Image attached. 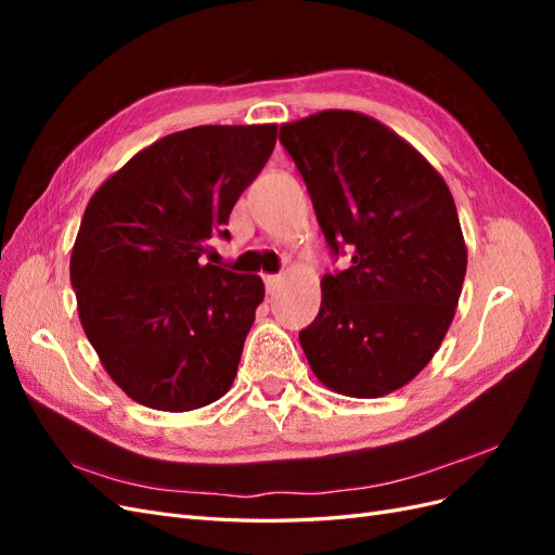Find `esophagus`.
<instances>
[{
    "instance_id": "esophagus-1",
    "label": "esophagus",
    "mask_w": 555,
    "mask_h": 555,
    "mask_svg": "<svg viewBox=\"0 0 555 555\" xmlns=\"http://www.w3.org/2000/svg\"><path fill=\"white\" fill-rule=\"evenodd\" d=\"M282 275H263V282H266V292L268 294H275L278 289H280V284H282Z\"/></svg>"
}]
</instances>
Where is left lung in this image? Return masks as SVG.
Instances as JSON below:
<instances>
[{
  "label": "left lung",
  "instance_id": "8db88e82",
  "mask_svg": "<svg viewBox=\"0 0 555 555\" xmlns=\"http://www.w3.org/2000/svg\"><path fill=\"white\" fill-rule=\"evenodd\" d=\"M319 227L347 271L324 275L322 308L298 333L331 391L379 398L424 371L456 314L467 247L444 178L371 115L322 111L280 127Z\"/></svg>",
  "mask_w": 555,
  "mask_h": 555
}]
</instances>
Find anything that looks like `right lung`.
I'll list each match as a JSON object with an SVG mask.
<instances>
[{
  "instance_id": "add662e5",
  "label": "right lung",
  "mask_w": 555,
  "mask_h": 555,
  "mask_svg": "<svg viewBox=\"0 0 555 555\" xmlns=\"http://www.w3.org/2000/svg\"><path fill=\"white\" fill-rule=\"evenodd\" d=\"M278 141L275 125H204L104 180L72 249V287L111 379L145 408L190 412L233 384L263 300L259 275L204 263Z\"/></svg>"
}]
</instances>
